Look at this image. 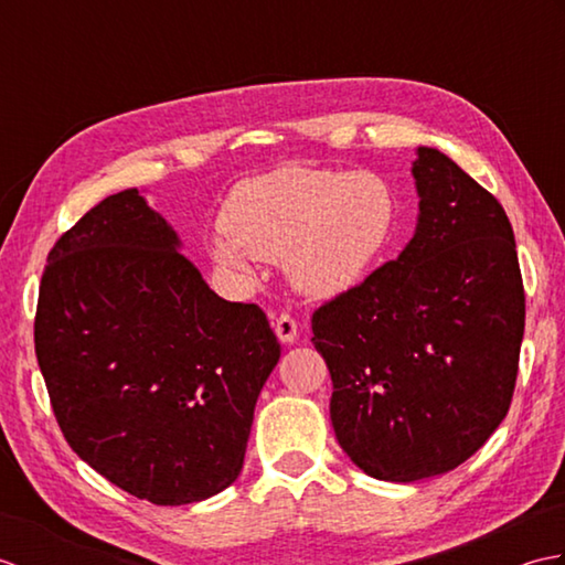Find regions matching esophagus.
I'll use <instances>...</instances> for the list:
<instances>
[{"mask_svg": "<svg viewBox=\"0 0 565 565\" xmlns=\"http://www.w3.org/2000/svg\"><path fill=\"white\" fill-rule=\"evenodd\" d=\"M274 332H276V338H279L284 344H294L296 338H298L296 320L291 316H286V313L279 316V318H276V322H274Z\"/></svg>", "mask_w": 565, "mask_h": 565, "instance_id": "1", "label": "esophagus"}]
</instances>
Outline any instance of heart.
<instances>
[{
  "label": "heart",
  "mask_w": 565,
  "mask_h": 565,
  "mask_svg": "<svg viewBox=\"0 0 565 565\" xmlns=\"http://www.w3.org/2000/svg\"><path fill=\"white\" fill-rule=\"evenodd\" d=\"M395 213V191L376 172L281 167L233 189L223 211L227 235L213 237L209 255L237 279H249L255 257L284 259L298 294L328 301L374 267Z\"/></svg>",
  "instance_id": "heart-1"
}]
</instances>
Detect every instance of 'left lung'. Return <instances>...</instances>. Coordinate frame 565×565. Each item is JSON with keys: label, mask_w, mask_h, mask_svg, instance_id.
<instances>
[{"label": "left lung", "mask_w": 565, "mask_h": 565, "mask_svg": "<svg viewBox=\"0 0 565 565\" xmlns=\"http://www.w3.org/2000/svg\"><path fill=\"white\" fill-rule=\"evenodd\" d=\"M415 152L413 239L313 313L334 437L391 483L441 476L483 447L508 415L524 334L508 213L437 148Z\"/></svg>", "instance_id": "left-lung-1"}]
</instances>
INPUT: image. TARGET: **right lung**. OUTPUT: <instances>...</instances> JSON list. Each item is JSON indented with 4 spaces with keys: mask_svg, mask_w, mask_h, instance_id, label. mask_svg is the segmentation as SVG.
I'll return each mask as SVG.
<instances>
[{
    "mask_svg": "<svg viewBox=\"0 0 565 565\" xmlns=\"http://www.w3.org/2000/svg\"><path fill=\"white\" fill-rule=\"evenodd\" d=\"M138 189L97 203L47 255L35 356L67 444L154 505L218 495L243 471L281 347L255 303L209 289Z\"/></svg>",
    "mask_w": 565,
    "mask_h": 565,
    "instance_id": "1",
    "label": "right lung"
}]
</instances>
